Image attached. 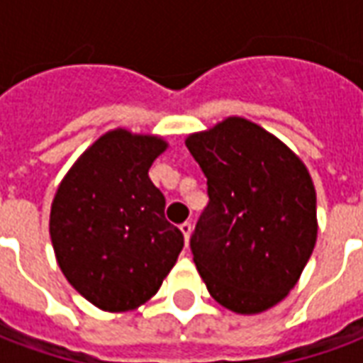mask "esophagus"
Masks as SVG:
<instances>
[{
  "label": "esophagus",
  "mask_w": 363,
  "mask_h": 363,
  "mask_svg": "<svg viewBox=\"0 0 363 363\" xmlns=\"http://www.w3.org/2000/svg\"><path fill=\"white\" fill-rule=\"evenodd\" d=\"M181 231H182V235H184V241L189 243L190 233H192V223H190V221H184V223H181Z\"/></svg>",
  "instance_id": "1"
}]
</instances>
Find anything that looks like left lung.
Here are the masks:
<instances>
[{
    "mask_svg": "<svg viewBox=\"0 0 363 363\" xmlns=\"http://www.w3.org/2000/svg\"><path fill=\"white\" fill-rule=\"evenodd\" d=\"M210 202L190 237L212 297L260 313L296 286L317 241V196L305 165L267 130L228 118L189 135Z\"/></svg>",
    "mask_w": 363,
    "mask_h": 363,
    "instance_id": "left-lung-1",
    "label": "left lung"
}]
</instances>
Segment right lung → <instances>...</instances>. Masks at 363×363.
<instances>
[{
  "label": "right lung",
  "mask_w": 363,
  "mask_h": 363,
  "mask_svg": "<svg viewBox=\"0 0 363 363\" xmlns=\"http://www.w3.org/2000/svg\"><path fill=\"white\" fill-rule=\"evenodd\" d=\"M165 147L155 135L108 132L72 167L52 202L60 268L104 311H130L155 296L184 247L147 174Z\"/></svg>",
  "instance_id": "obj_1"
}]
</instances>
